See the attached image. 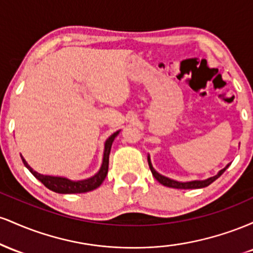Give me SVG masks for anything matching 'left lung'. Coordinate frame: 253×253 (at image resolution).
I'll list each match as a JSON object with an SVG mask.
<instances>
[{"label":"left lung","instance_id":"left-lung-1","mask_svg":"<svg viewBox=\"0 0 253 253\" xmlns=\"http://www.w3.org/2000/svg\"><path fill=\"white\" fill-rule=\"evenodd\" d=\"M149 165H150L151 172H152L153 177H155L157 181H158L159 183H162V184H163V185H167V187H170V188H177V189H199V188L207 187V185H210L211 183H213L214 181H215L216 178H219V177L221 176L223 172H225V170L227 169L229 164L226 168H223L222 170H220L217 175L211 177V178L205 179V181H191V182H184V183L173 181V179L168 178V177H164V176L159 175V173L157 172V171L152 168V164H151L150 158H149Z\"/></svg>","mask_w":253,"mask_h":253}]
</instances>
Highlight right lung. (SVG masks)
<instances>
[{"instance_id": "1", "label": "right lung", "mask_w": 253, "mask_h": 253, "mask_svg": "<svg viewBox=\"0 0 253 253\" xmlns=\"http://www.w3.org/2000/svg\"><path fill=\"white\" fill-rule=\"evenodd\" d=\"M119 134V130L115 132L114 134H112L108 139L106 140V144H104V153H103V162H102V167L101 169L95 176L90 177L88 179H83V181H70L68 178H64V177H53V176H45V175H40L34 171L32 168L26 163V161L24 159V157H21L22 162L26 165L28 170L33 173V176L36 178L39 179L40 182L45 185L46 188L54 191V193H59V194H78V193H86V191L94 190L96 188L100 187L102 184V182L106 178L107 173H108V165H109V153H110V149H112V144L114 141L115 136Z\"/></svg>"}]
</instances>
